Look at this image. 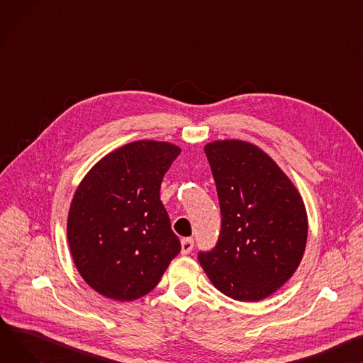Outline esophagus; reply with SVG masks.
I'll return each instance as SVG.
<instances>
[{
	"mask_svg": "<svg viewBox=\"0 0 363 363\" xmlns=\"http://www.w3.org/2000/svg\"><path fill=\"white\" fill-rule=\"evenodd\" d=\"M192 248H194V239H191V238H182L181 239V252L184 255L189 254L192 251Z\"/></svg>",
	"mask_w": 363,
	"mask_h": 363,
	"instance_id": "esophagus-1",
	"label": "esophagus"
}]
</instances>
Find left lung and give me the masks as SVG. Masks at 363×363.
<instances>
[{"instance_id": "left-lung-1", "label": "left lung", "mask_w": 363, "mask_h": 363, "mask_svg": "<svg viewBox=\"0 0 363 363\" xmlns=\"http://www.w3.org/2000/svg\"><path fill=\"white\" fill-rule=\"evenodd\" d=\"M222 229L199 261L216 289L242 302L273 295L305 252L308 217L294 182L259 147L242 140L206 144Z\"/></svg>"}]
</instances>
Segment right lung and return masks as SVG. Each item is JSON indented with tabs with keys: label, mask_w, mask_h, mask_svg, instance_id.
Instances as JSON below:
<instances>
[{
	"label": "right lung",
	"mask_w": 363,
	"mask_h": 363,
	"mask_svg": "<svg viewBox=\"0 0 363 363\" xmlns=\"http://www.w3.org/2000/svg\"><path fill=\"white\" fill-rule=\"evenodd\" d=\"M175 144L140 140L96 163L72 197L67 238L84 281L105 298L147 295L181 251L160 201V184L178 157Z\"/></svg>",
	"instance_id": "1"
}]
</instances>
